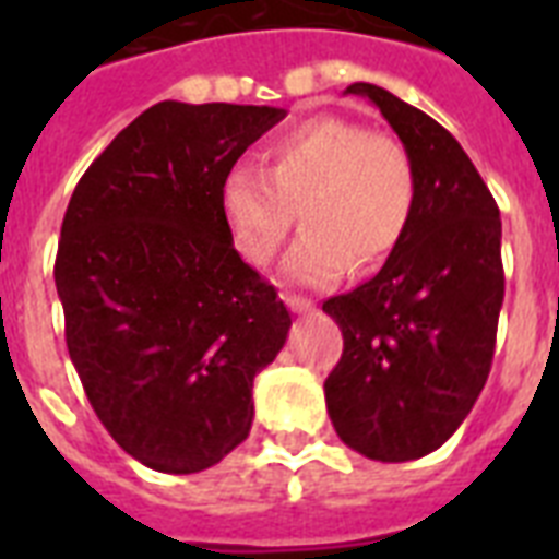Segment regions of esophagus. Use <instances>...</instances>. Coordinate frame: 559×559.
I'll use <instances>...</instances> for the list:
<instances>
[{
  "instance_id": "1",
  "label": "esophagus",
  "mask_w": 559,
  "mask_h": 559,
  "mask_svg": "<svg viewBox=\"0 0 559 559\" xmlns=\"http://www.w3.org/2000/svg\"><path fill=\"white\" fill-rule=\"evenodd\" d=\"M284 301H287V307L293 313H310V310H313V301L305 296H284Z\"/></svg>"
}]
</instances>
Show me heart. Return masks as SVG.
Here are the masks:
<instances>
[{
    "label": "heart",
    "mask_w": 559,
    "mask_h": 559,
    "mask_svg": "<svg viewBox=\"0 0 559 559\" xmlns=\"http://www.w3.org/2000/svg\"><path fill=\"white\" fill-rule=\"evenodd\" d=\"M266 174L228 170L223 214L235 246L254 266H270L296 226L287 278L324 287L345 272L377 270L406 237L417 202V170L406 144L340 116L289 127L263 151Z\"/></svg>",
    "instance_id": "heart-1"
}]
</instances>
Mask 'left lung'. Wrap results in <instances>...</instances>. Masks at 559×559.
<instances>
[{"label": "left lung", "instance_id": "obj_1", "mask_svg": "<svg viewBox=\"0 0 559 559\" xmlns=\"http://www.w3.org/2000/svg\"><path fill=\"white\" fill-rule=\"evenodd\" d=\"M345 92L366 95L406 144L417 202L382 270L322 305L345 340L324 400L336 435L359 455L424 459L459 429L490 373L502 219L476 165L435 118L373 83Z\"/></svg>", "mask_w": 559, "mask_h": 559}]
</instances>
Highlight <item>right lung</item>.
<instances>
[{
	"mask_svg": "<svg viewBox=\"0 0 559 559\" xmlns=\"http://www.w3.org/2000/svg\"><path fill=\"white\" fill-rule=\"evenodd\" d=\"M278 107L162 100L109 142L74 188L57 243L66 348L127 455L200 473L252 429L254 373L289 310L243 263L223 182Z\"/></svg>",
	"mask_w": 559,
	"mask_h": 559,
	"instance_id": "right-lung-1",
	"label": "right lung"
}]
</instances>
